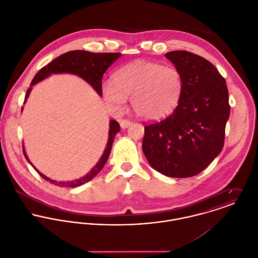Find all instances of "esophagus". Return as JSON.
Masks as SVG:
<instances>
[{
	"mask_svg": "<svg viewBox=\"0 0 258 258\" xmlns=\"http://www.w3.org/2000/svg\"><path fill=\"white\" fill-rule=\"evenodd\" d=\"M119 123H120V126H121L122 129L128 128V127L131 125V122H130L129 120H124V119H123V120H120Z\"/></svg>",
	"mask_w": 258,
	"mask_h": 258,
	"instance_id": "obj_1",
	"label": "esophagus"
}]
</instances>
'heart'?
I'll return each instance as SVG.
<instances>
[{
    "mask_svg": "<svg viewBox=\"0 0 258 258\" xmlns=\"http://www.w3.org/2000/svg\"><path fill=\"white\" fill-rule=\"evenodd\" d=\"M183 77L174 67L136 60L117 72L115 79L102 83V96L110 110H121L131 97L134 112L145 120H161L177 107Z\"/></svg>",
    "mask_w": 258,
    "mask_h": 258,
    "instance_id": "b5f03b06",
    "label": "heart"
}]
</instances>
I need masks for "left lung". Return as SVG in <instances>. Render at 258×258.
I'll list each match as a JSON object with an SVG mask.
<instances>
[{"instance_id":"1","label":"left lung","mask_w":258,"mask_h":258,"mask_svg":"<svg viewBox=\"0 0 258 258\" xmlns=\"http://www.w3.org/2000/svg\"><path fill=\"white\" fill-rule=\"evenodd\" d=\"M165 56L182 74L183 91L170 116L145 126L142 150L157 172L188 178L204 171L222 150L230 111L228 90L206 58L185 50Z\"/></svg>"}]
</instances>
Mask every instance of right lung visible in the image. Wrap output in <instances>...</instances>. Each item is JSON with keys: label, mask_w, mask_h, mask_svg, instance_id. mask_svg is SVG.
<instances>
[{"label": "right lung", "mask_w": 258, "mask_h": 258, "mask_svg": "<svg viewBox=\"0 0 258 258\" xmlns=\"http://www.w3.org/2000/svg\"><path fill=\"white\" fill-rule=\"evenodd\" d=\"M121 56V53L119 52H113V53H95L90 52L86 50H72L67 53L61 54L57 58L53 59L51 62H49L47 66L43 67L34 77L32 80L30 88L27 90L26 98L24 104L27 102V99L30 96V93L33 89V86L36 85L38 82L42 81L43 79L49 77L51 74H74L83 80H85L96 92L99 96H102V77L103 74L107 71V69L111 64L116 61ZM23 111V107H22ZM120 131V125L117 121L111 119L109 121V131H108V141L106 144V147L104 149V152L96 165L83 177L76 179L74 181H68V182H60L51 180L42 173H40L37 168L32 164L30 161L25 146L23 144V152L27 159V161L34 167V169L39 174L41 178H43L45 181L49 182L50 184H55L58 186H70L75 187L78 185L85 184L92 180L104 167L106 164L108 157L110 155L112 144L114 142L115 135Z\"/></svg>", "instance_id": "1"}]
</instances>
